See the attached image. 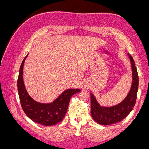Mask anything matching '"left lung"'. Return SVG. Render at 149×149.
Instances as JSON below:
<instances>
[{"label": "left lung", "mask_w": 149, "mask_h": 149, "mask_svg": "<svg viewBox=\"0 0 149 149\" xmlns=\"http://www.w3.org/2000/svg\"><path fill=\"white\" fill-rule=\"evenodd\" d=\"M132 69V84L125 100L112 107H101L91 94V114L96 123L101 125H112L118 123L127 117L136 104L139 87V76L132 56L128 54Z\"/></svg>", "instance_id": "obj_1"}]
</instances>
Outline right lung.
I'll use <instances>...</instances> for the list:
<instances>
[{
	"label": "right lung",
	"mask_w": 149,
	"mask_h": 149,
	"mask_svg": "<svg viewBox=\"0 0 149 149\" xmlns=\"http://www.w3.org/2000/svg\"><path fill=\"white\" fill-rule=\"evenodd\" d=\"M27 56L25 57L20 65L17 80L18 93L22 109L34 123L43 125H55L65 118L71 96L81 90L67 89L52 103L42 104L34 101L26 92L23 79L24 64Z\"/></svg>",
	"instance_id": "add662e5"
}]
</instances>
